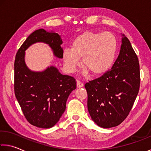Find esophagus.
I'll return each mask as SVG.
<instances>
[{"instance_id": "1", "label": "esophagus", "mask_w": 151, "mask_h": 151, "mask_svg": "<svg viewBox=\"0 0 151 151\" xmlns=\"http://www.w3.org/2000/svg\"><path fill=\"white\" fill-rule=\"evenodd\" d=\"M83 83H81V81H76V87H77L78 88H81V87H83Z\"/></svg>"}]
</instances>
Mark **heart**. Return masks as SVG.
<instances>
[{
	"mask_svg": "<svg viewBox=\"0 0 151 151\" xmlns=\"http://www.w3.org/2000/svg\"><path fill=\"white\" fill-rule=\"evenodd\" d=\"M118 40L113 33L87 32L73 40L71 48H65L63 58L66 70L70 73L79 66L80 58L83 74L88 71L93 75H100L111 68L116 58Z\"/></svg>",
	"mask_w": 151,
	"mask_h": 151,
	"instance_id": "heart-1",
	"label": "heart"
}]
</instances>
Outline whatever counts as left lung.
Masks as SVG:
<instances>
[{
	"label": "left lung",
	"instance_id": "8db88e82",
	"mask_svg": "<svg viewBox=\"0 0 151 151\" xmlns=\"http://www.w3.org/2000/svg\"><path fill=\"white\" fill-rule=\"evenodd\" d=\"M119 54L109 70L85 85L87 107L100 127L118 126L126 118L138 93L140 66L129 40L122 35Z\"/></svg>",
	"mask_w": 151,
	"mask_h": 151
}]
</instances>
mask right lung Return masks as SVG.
I'll use <instances>...</instances> for the list:
<instances>
[{
    "instance_id": "add662e5",
    "label": "right lung",
    "mask_w": 151,
    "mask_h": 151,
    "mask_svg": "<svg viewBox=\"0 0 151 151\" xmlns=\"http://www.w3.org/2000/svg\"><path fill=\"white\" fill-rule=\"evenodd\" d=\"M44 43L55 57L63 58V40L58 33L44 29L35 30L26 39L16 54L15 97L25 118L32 125L50 128L59 121L66 109L70 93L76 88L73 77L63 75L54 66L42 71H33L25 63V51L35 43Z\"/></svg>"
}]
</instances>
